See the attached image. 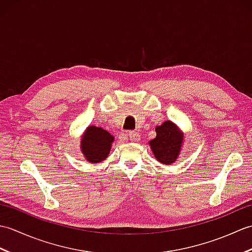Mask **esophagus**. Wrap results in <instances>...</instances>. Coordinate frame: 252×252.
<instances>
[{"label":"esophagus","instance_id":"1","mask_svg":"<svg viewBox=\"0 0 252 252\" xmlns=\"http://www.w3.org/2000/svg\"><path fill=\"white\" fill-rule=\"evenodd\" d=\"M126 140H129L131 142H137L138 140H140V134H138L137 132H134V131H130L126 133Z\"/></svg>","mask_w":252,"mask_h":252}]
</instances>
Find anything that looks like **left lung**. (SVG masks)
<instances>
[{
    "instance_id": "1",
    "label": "left lung",
    "mask_w": 252,
    "mask_h": 252,
    "mask_svg": "<svg viewBox=\"0 0 252 252\" xmlns=\"http://www.w3.org/2000/svg\"><path fill=\"white\" fill-rule=\"evenodd\" d=\"M156 137L149 142L155 158L165 165L172 164L180 155L184 134L172 121L156 126Z\"/></svg>"
}]
</instances>
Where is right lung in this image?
Here are the masks:
<instances>
[{"label": "right lung", "mask_w": 252, "mask_h": 252, "mask_svg": "<svg viewBox=\"0 0 252 252\" xmlns=\"http://www.w3.org/2000/svg\"><path fill=\"white\" fill-rule=\"evenodd\" d=\"M112 142L114 136L108 131L98 126H90L81 138L80 148L89 162L97 163L108 156Z\"/></svg>", "instance_id": "1"}]
</instances>
